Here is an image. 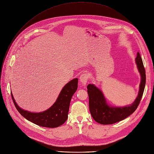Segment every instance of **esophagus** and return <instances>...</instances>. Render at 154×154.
I'll list each match as a JSON object with an SVG mask.
<instances>
[{
	"label": "esophagus",
	"instance_id": "1",
	"mask_svg": "<svg viewBox=\"0 0 154 154\" xmlns=\"http://www.w3.org/2000/svg\"><path fill=\"white\" fill-rule=\"evenodd\" d=\"M88 78H89L88 74L86 73V72L83 73V74L80 76V82H81L82 84H83V85H86V83H87L88 80Z\"/></svg>",
	"mask_w": 154,
	"mask_h": 154
}]
</instances>
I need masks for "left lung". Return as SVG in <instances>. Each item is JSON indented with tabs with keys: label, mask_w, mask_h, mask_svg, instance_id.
<instances>
[{
	"label": "left lung",
	"mask_w": 154,
	"mask_h": 154,
	"mask_svg": "<svg viewBox=\"0 0 154 154\" xmlns=\"http://www.w3.org/2000/svg\"><path fill=\"white\" fill-rule=\"evenodd\" d=\"M138 69L141 74V80L138 95L135 102L124 107H113L107 105L102 92L93 84L87 86L89 96V108L93 119L98 123L104 125L112 124L122 121L132 114L138 108L141 100L145 85L146 71L139 52L135 59Z\"/></svg>",
	"instance_id": "left-lung-1"
}]
</instances>
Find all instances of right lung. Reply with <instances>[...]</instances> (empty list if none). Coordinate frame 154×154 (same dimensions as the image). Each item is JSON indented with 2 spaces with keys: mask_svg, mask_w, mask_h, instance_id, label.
Masks as SVG:
<instances>
[{
  "mask_svg": "<svg viewBox=\"0 0 154 154\" xmlns=\"http://www.w3.org/2000/svg\"><path fill=\"white\" fill-rule=\"evenodd\" d=\"M78 86V79H74L66 85L60 92L55 103L46 111L32 113L24 110L16 103L11 93L13 103L19 113L28 121L41 127L55 128L66 121L70 102Z\"/></svg>",
  "mask_w": 154,
  "mask_h": 154,
  "instance_id": "right-lung-1",
  "label": "right lung"
}]
</instances>
